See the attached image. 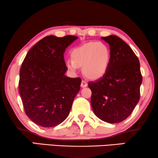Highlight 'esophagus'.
<instances>
[{
    "label": "esophagus",
    "instance_id": "esophagus-1",
    "mask_svg": "<svg viewBox=\"0 0 158 158\" xmlns=\"http://www.w3.org/2000/svg\"><path fill=\"white\" fill-rule=\"evenodd\" d=\"M87 86V83L85 81H84V80L81 81V87H86Z\"/></svg>",
    "mask_w": 158,
    "mask_h": 158
}]
</instances>
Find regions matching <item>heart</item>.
<instances>
[{
  "instance_id": "obj_1",
  "label": "heart",
  "mask_w": 158,
  "mask_h": 158,
  "mask_svg": "<svg viewBox=\"0 0 158 158\" xmlns=\"http://www.w3.org/2000/svg\"><path fill=\"white\" fill-rule=\"evenodd\" d=\"M71 59L65 61V66L76 73L82 66L83 73L91 79H98L105 75L111 63L110 48L104 43L92 41L74 48L71 52Z\"/></svg>"
}]
</instances>
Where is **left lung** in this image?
<instances>
[{
    "label": "left lung",
    "instance_id": "1",
    "mask_svg": "<svg viewBox=\"0 0 158 158\" xmlns=\"http://www.w3.org/2000/svg\"><path fill=\"white\" fill-rule=\"evenodd\" d=\"M101 39L110 47L111 63L101 79L88 83L91 106L101 120L117 123L132 113L140 98V63L131 47L117 35Z\"/></svg>",
    "mask_w": 158,
    "mask_h": 158
}]
</instances>
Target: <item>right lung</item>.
I'll list each match as a JSON object with an SVG mask.
<instances>
[{"label":"right lung","mask_w":158,"mask_h":158,"mask_svg":"<svg viewBox=\"0 0 158 158\" xmlns=\"http://www.w3.org/2000/svg\"><path fill=\"white\" fill-rule=\"evenodd\" d=\"M78 37L46 36L28 51L19 72V90L24 109L33 123L54 127L69 116L81 79L65 75V49Z\"/></svg>","instance_id":"1"}]
</instances>
